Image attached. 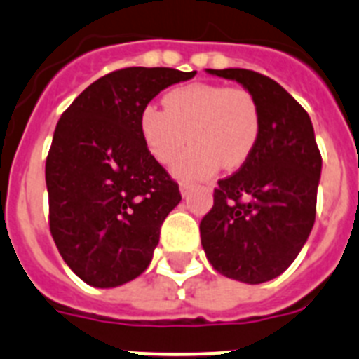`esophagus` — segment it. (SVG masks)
<instances>
[{
	"instance_id": "34e87169",
	"label": "esophagus",
	"mask_w": 359,
	"mask_h": 359,
	"mask_svg": "<svg viewBox=\"0 0 359 359\" xmlns=\"http://www.w3.org/2000/svg\"><path fill=\"white\" fill-rule=\"evenodd\" d=\"M180 192H182L183 198H187V196H189V192H191V185H187V183H182V185H180Z\"/></svg>"
}]
</instances>
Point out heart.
Here are the masks:
<instances>
[{
  "label": "heart",
  "instance_id": "1",
  "mask_svg": "<svg viewBox=\"0 0 359 359\" xmlns=\"http://www.w3.org/2000/svg\"><path fill=\"white\" fill-rule=\"evenodd\" d=\"M165 111L144 106L139 132L156 161L174 163L172 172L182 182H200L218 172L242 167L251 158L260 137V108L244 88L194 84L170 90L163 97Z\"/></svg>",
  "mask_w": 359,
  "mask_h": 359
}]
</instances>
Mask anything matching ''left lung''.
I'll return each instance as SVG.
<instances>
[{
  "label": "left lung",
  "mask_w": 359,
  "mask_h": 359,
  "mask_svg": "<svg viewBox=\"0 0 359 359\" xmlns=\"http://www.w3.org/2000/svg\"><path fill=\"white\" fill-rule=\"evenodd\" d=\"M235 80L260 108L251 158L220 180L200 224L207 260L224 277L260 284L279 277L306 244L316 220L321 154L312 121L283 86L250 69H205Z\"/></svg>",
  "instance_id": "8db88e82"
}]
</instances>
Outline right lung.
Here are the masks:
<instances>
[{"label": "right lung", "mask_w": 359, "mask_h": 359, "mask_svg": "<svg viewBox=\"0 0 359 359\" xmlns=\"http://www.w3.org/2000/svg\"><path fill=\"white\" fill-rule=\"evenodd\" d=\"M196 71L126 67L95 80L56 124L46 163L49 227L62 259L95 288L143 273L180 187L139 132L144 106Z\"/></svg>", "instance_id": "obj_1"}]
</instances>
